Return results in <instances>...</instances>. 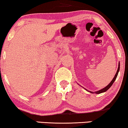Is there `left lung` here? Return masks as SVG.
I'll return each instance as SVG.
<instances>
[{"instance_id":"8db88e82","label":"left lung","mask_w":128,"mask_h":128,"mask_svg":"<svg viewBox=\"0 0 128 128\" xmlns=\"http://www.w3.org/2000/svg\"><path fill=\"white\" fill-rule=\"evenodd\" d=\"M119 69H120V63H119V66H118V70H117V72H116V74H115V76H114V78H113V80L111 81V82L109 84H108L107 86L106 87H105L104 88H102V89H101V90H98V91H97V92H95L94 93H96V94H100V93H103V92H106L107 91V90L109 89V88H110V87L111 86H112V85L113 84V83H114V81H115V80H116V77H117V76H118V72H119ZM89 92V91H88ZM90 92V93H93V92Z\"/></svg>"}]
</instances>
